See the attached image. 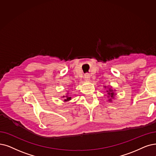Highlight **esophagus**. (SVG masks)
<instances>
[{
  "label": "esophagus",
  "mask_w": 156,
  "mask_h": 156,
  "mask_svg": "<svg viewBox=\"0 0 156 156\" xmlns=\"http://www.w3.org/2000/svg\"><path fill=\"white\" fill-rule=\"evenodd\" d=\"M84 79H85L86 80H87V81H88V80H90V76L89 73H86V74L84 75Z\"/></svg>",
  "instance_id": "obj_1"
}]
</instances>
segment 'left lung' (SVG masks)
<instances>
[{
	"mask_svg": "<svg viewBox=\"0 0 156 156\" xmlns=\"http://www.w3.org/2000/svg\"><path fill=\"white\" fill-rule=\"evenodd\" d=\"M107 91L108 92V94H109V95H110L111 97H113L114 93L112 92V91H113V90H109V91ZM109 101H110V99H109Z\"/></svg>",
	"mask_w": 156,
	"mask_h": 156,
	"instance_id": "obj_1",
	"label": "left lung"
}]
</instances>
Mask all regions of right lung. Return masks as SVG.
Segmentation results:
<instances>
[{"label":"right lung","instance_id":"add662e5","mask_svg":"<svg viewBox=\"0 0 156 156\" xmlns=\"http://www.w3.org/2000/svg\"><path fill=\"white\" fill-rule=\"evenodd\" d=\"M70 100H71V97H66V98H65V101H70Z\"/></svg>","mask_w":156,"mask_h":156}]
</instances>
